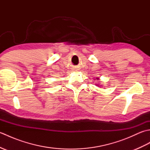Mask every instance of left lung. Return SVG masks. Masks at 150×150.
Masks as SVG:
<instances>
[{"label":"left lung","instance_id":"obj_1","mask_svg":"<svg viewBox=\"0 0 150 150\" xmlns=\"http://www.w3.org/2000/svg\"><path fill=\"white\" fill-rule=\"evenodd\" d=\"M96 79H97V80H98V79H99V78H96ZM96 85L98 86V85H99V84H96Z\"/></svg>","mask_w":150,"mask_h":150}]
</instances>
